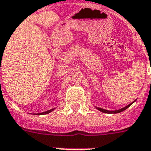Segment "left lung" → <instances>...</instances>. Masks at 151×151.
I'll return each instance as SVG.
<instances>
[{
	"label": "left lung",
	"mask_w": 151,
	"mask_h": 151,
	"mask_svg": "<svg viewBox=\"0 0 151 151\" xmlns=\"http://www.w3.org/2000/svg\"><path fill=\"white\" fill-rule=\"evenodd\" d=\"M132 104V103L131 104H129V105L127 106H125V107L122 108V109H120V110H114V111H110V110H104V109H102V108H99V107H97V109H98L99 111H102V112H103V113H106V114H117V113L122 112V111H124V110H126L127 108L129 107V106H130Z\"/></svg>",
	"instance_id": "left-lung-1"
}]
</instances>
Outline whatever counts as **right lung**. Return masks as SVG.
<instances>
[{
  "label": "right lung",
  "instance_id": "add662e5",
  "mask_svg": "<svg viewBox=\"0 0 151 151\" xmlns=\"http://www.w3.org/2000/svg\"><path fill=\"white\" fill-rule=\"evenodd\" d=\"M52 110H53V109H52V110H48V111H45V112L40 113V114H38V115H40V114H48V113L52 112Z\"/></svg>",
  "mask_w": 151,
  "mask_h": 151
}]
</instances>
